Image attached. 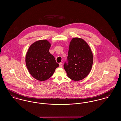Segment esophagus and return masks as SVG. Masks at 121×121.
I'll use <instances>...</instances> for the list:
<instances>
[{
  "mask_svg": "<svg viewBox=\"0 0 121 121\" xmlns=\"http://www.w3.org/2000/svg\"><path fill=\"white\" fill-rule=\"evenodd\" d=\"M59 67H62V65H63V64H62V63H60L59 64Z\"/></svg>",
  "mask_w": 121,
  "mask_h": 121,
  "instance_id": "obj_1",
  "label": "esophagus"
}]
</instances>
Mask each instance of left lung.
<instances>
[{"instance_id":"obj_1","label":"left lung","mask_w":121,"mask_h":121,"mask_svg":"<svg viewBox=\"0 0 121 121\" xmlns=\"http://www.w3.org/2000/svg\"><path fill=\"white\" fill-rule=\"evenodd\" d=\"M67 60L64 67L68 77L78 81L83 79L90 73L93 63V55L84 40L74 38L70 42Z\"/></svg>"}]
</instances>
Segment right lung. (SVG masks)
I'll return each mask as SVG.
<instances>
[{
  "label": "right lung",
  "instance_id": "right-lung-1",
  "mask_svg": "<svg viewBox=\"0 0 121 121\" xmlns=\"http://www.w3.org/2000/svg\"><path fill=\"white\" fill-rule=\"evenodd\" d=\"M51 44L46 39L38 40L29 47L26 56L29 72L35 79L44 81L53 74L59 66L55 57L49 52Z\"/></svg>",
  "mask_w": 121,
  "mask_h": 121
}]
</instances>
